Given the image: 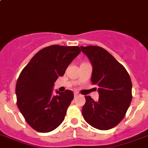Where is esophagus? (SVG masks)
<instances>
[{"instance_id": "1", "label": "esophagus", "mask_w": 148, "mask_h": 148, "mask_svg": "<svg viewBox=\"0 0 148 148\" xmlns=\"http://www.w3.org/2000/svg\"><path fill=\"white\" fill-rule=\"evenodd\" d=\"M79 97V94L77 92H74V97H75V98H77V97Z\"/></svg>"}]
</instances>
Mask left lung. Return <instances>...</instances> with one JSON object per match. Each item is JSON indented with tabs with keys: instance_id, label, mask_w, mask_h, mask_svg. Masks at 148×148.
<instances>
[{
	"instance_id": "8db88e82",
	"label": "left lung",
	"mask_w": 148,
	"mask_h": 148,
	"mask_svg": "<svg viewBox=\"0 0 148 148\" xmlns=\"http://www.w3.org/2000/svg\"><path fill=\"white\" fill-rule=\"evenodd\" d=\"M93 66L91 82L98 86L99 100L86 97L84 119L102 130L116 126L125 116L132 100V82L128 73L108 51L97 46H80Z\"/></svg>"
}]
</instances>
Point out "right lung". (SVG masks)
Segmentation results:
<instances>
[{"mask_svg":"<svg viewBox=\"0 0 148 148\" xmlns=\"http://www.w3.org/2000/svg\"><path fill=\"white\" fill-rule=\"evenodd\" d=\"M79 46L53 45L43 48L23 69L16 84L17 104L29 125L40 133L56 129L63 122L74 99L71 90L56 91L54 83L80 53Z\"/></svg>","mask_w":148,"mask_h":148,"instance_id":"obj_1","label":"right lung"}]
</instances>
